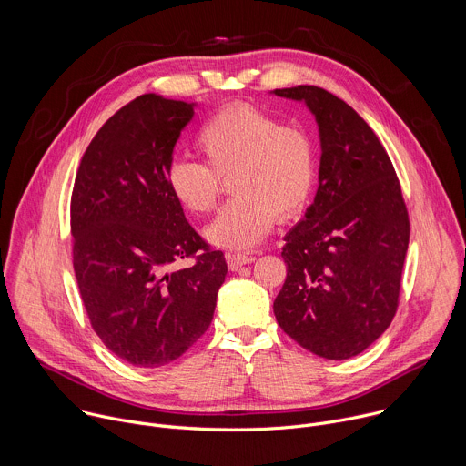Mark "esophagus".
<instances>
[{"mask_svg": "<svg viewBox=\"0 0 466 466\" xmlns=\"http://www.w3.org/2000/svg\"><path fill=\"white\" fill-rule=\"evenodd\" d=\"M225 258H227V265H228L230 270H238L239 267H243V265L252 261V258L243 254V252H227Z\"/></svg>", "mask_w": 466, "mask_h": 466, "instance_id": "obj_1", "label": "esophagus"}]
</instances>
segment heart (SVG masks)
Returning a JSON list of instances; mask_svg holds the SVG:
<instances>
[{
    "instance_id": "1",
    "label": "heart",
    "mask_w": 466,
    "mask_h": 466,
    "mask_svg": "<svg viewBox=\"0 0 466 466\" xmlns=\"http://www.w3.org/2000/svg\"><path fill=\"white\" fill-rule=\"evenodd\" d=\"M196 146L205 165L176 159L168 167V190L179 207L201 216L216 208L221 181L230 179L236 198L207 228L218 247H254L276 218H298L311 198L317 174L311 137L254 106L232 104L214 113Z\"/></svg>"
}]
</instances>
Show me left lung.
Segmentation results:
<instances>
[{"mask_svg": "<svg viewBox=\"0 0 466 466\" xmlns=\"http://www.w3.org/2000/svg\"><path fill=\"white\" fill-rule=\"evenodd\" d=\"M274 95L303 100L322 142L315 203L281 248L287 278L274 317L303 350L346 360L370 348L397 313L408 208L384 146L350 104L317 86Z\"/></svg>", "mask_w": 466, "mask_h": 466, "instance_id": "8db88e82", "label": "left lung"}]
</instances>
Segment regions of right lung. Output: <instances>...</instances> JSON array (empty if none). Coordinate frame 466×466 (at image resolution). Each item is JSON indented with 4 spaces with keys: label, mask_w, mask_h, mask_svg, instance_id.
Wrapping results in <instances>:
<instances>
[{
    "label": "right lung",
    "mask_w": 466,
    "mask_h": 466,
    "mask_svg": "<svg viewBox=\"0 0 466 466\" xmlns=\"http://www.w3.org/2000/svg\"><path fill=\"white\" fill-rule=\"evenodd\" d=\"M194 106L146 93L89 142L71 194L73 267L91 328L137 368L179 359L208 329L227 276L221 250L190 227L168 167ZM181 258L195 263L174 269Z\"/></svg>",
    "instance_id": "right-lung-1"
}]
</instances>
